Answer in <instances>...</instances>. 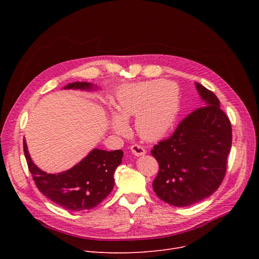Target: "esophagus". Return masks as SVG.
<instances>
[{
	"mask_svg": "<svg viewBox=\"0 0 259 259\" xmlns=\"http://www.w3.org/2000/svg\"><path fill=\"white\" fill-rule=\"evenodd\" d=\"M131 152L135 155V156H142L146 154V150L145 148L139 145H133L131 146Z\"/></svg>",
	"mask_w": 259,
	"mask_h": 259,
	"instance_id": "1",
	"label": "esophagus"
}]
</instances>
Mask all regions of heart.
<instances>
[{
	"instance_id": "obj_1",
	"label": "heart",
	"mask_w": 259,
	"mask_h": 259,
	"mask_svg": "<svg viewBox=\"0 0 259 259\" xmlns=\"http://www.w3.org/2000/svg\"><path fill=\"white\" fill-rule=\"evenodd\" d=\"M180 111L179 91L166 80L153 79L128 86L119 94L116 114L111 117L112 130L125 135L127 120L137 116L135 127L146 141H159L170 132Z\"/></svg>"
}]
</instances>
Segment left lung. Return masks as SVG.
Listing matches in <instances>:
<instances>
[{"instance_id":"left-lung-1","label":"left lung","mask_w":259,"mask_h":259,"mask_svg":"<svg viewBox=\"0 0 259 259\" xmlns=\"http://www.w3.org/2000/svg\"><path fill=\"white\" fill-rule=\"evenodd\" d=\"M202 107L185 117L173 135L155 145L159 165L153 181L156 195L171 206L187 207L213 194L221 186L232 145V128L220 100L195 83Z\"/></svg>"}]
</instances>
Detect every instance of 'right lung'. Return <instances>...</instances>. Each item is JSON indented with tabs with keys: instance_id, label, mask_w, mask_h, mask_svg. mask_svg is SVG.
Listing matches in <instances>:
<instances>
[{
	"instance_id": "add662e5",
	"label": "right lung",
	"mask_w": 259,
	"mask_h": 259,
	"mask_svg": "<svg viewBox=\"0 0 259 259\" xmlns=\"http://www.w3.org/2000/svg\"><path fill=\"white\" fill-rule=\"evenodd\" d=\"M99 87L87 81H74L64 89L95 90ZM24 154L37 189L47 198L64 209L85 211L97 207L114 187V171L121 164L122 151L93 149L69 170L47 173L32 161L24 139Z\"/></svg>"
}]
</instances>
